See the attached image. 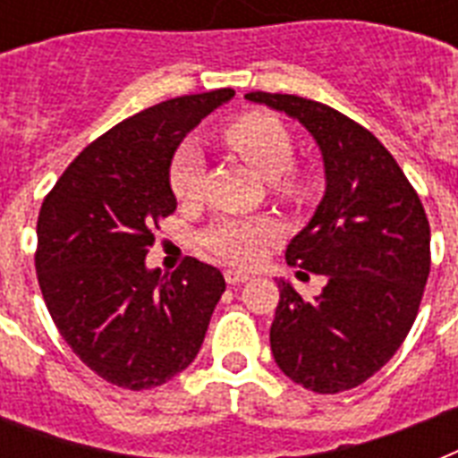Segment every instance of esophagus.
<instances>
[{"instance_id":"obj_1","label":"esophagus","mask_w":458,"mask_h":458,"mask_svg":"<svg viewBox=\"0 0 458 458\" xmlns=\"http://www.w3.org/2000/svg\"><path fill=\"white\" fill-rule=\"evenodd\" d=\"M223 276H225V283H228V285H242V283L250 280V273L237 271V268H228Z\"/></svg>"}]
</instances>
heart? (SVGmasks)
<instances>
[{
    "label": "heart",
    "mask_w": 458,
    "mask_h": 458,
    "mask_svg": "<svg viewBox=\"0 0 458 458\" xmlns=\"http://www.w3.org/2000/svg\"><path fill=\"white\" fill-rule=\"evenodd\" d=\"M225 140L259 175L273 180L276 190L287 197H297L301 192L300 182L285 175L294 164V145L290 132L278 118L266 116V114H247L228 125ZM171 185L175 197L182 201H194L201 194L204 157L194 142L180 145L175 152ZM276 235H278V225L271 218L228 216V218H218L201 235V242L208 251L228 259L233 264H254L261 259L266 244Z\"/></svg>",
    "instance_id": "obj_1"
}]
</instances>
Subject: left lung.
Segmentation results:
<instances>
[{"instance_id": "left-lung-1", "label": "left lung", "mask_w": 458, "mask_h": 458, "mask_svg": "<svg viewBox=\"0 0 458 458\" xmlns=\"http://www.w3.org/2000/svg\"><path fill=\"white\" fill-rule=\"evenodd\" d=\"M244 97L300 121L326 168L323 199L285 257L327 283L304 300L278 280L273 359L306 390H352L390 361L416 320L430 273L426 211L394 157L363 125L304 97Z\"/></svg>"}]
</instances>
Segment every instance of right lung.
I'll list each match as a JSON object with an SVG mask.
<instances>
[{
    "instance_id": "obj_1",
    "label": "right lung",
    "mask_w": 458,
    "mask_h": 458,
    "mask_svg": "<svg viewBox=\"0 0 458 458\" xmlns=\"http://www.w3.org/2000/svg\"><path fill=\"white\" fill-rule=\"evenodd\" d=\"M235 97L185 95L125 118L88 145L47 194L35 271L61 337L88 369L125 390L185 370L225 293L218 268L185 259L147 268L158 221L178 207L171 161L187 132Z\"/></svg>"
}]
</instances>
